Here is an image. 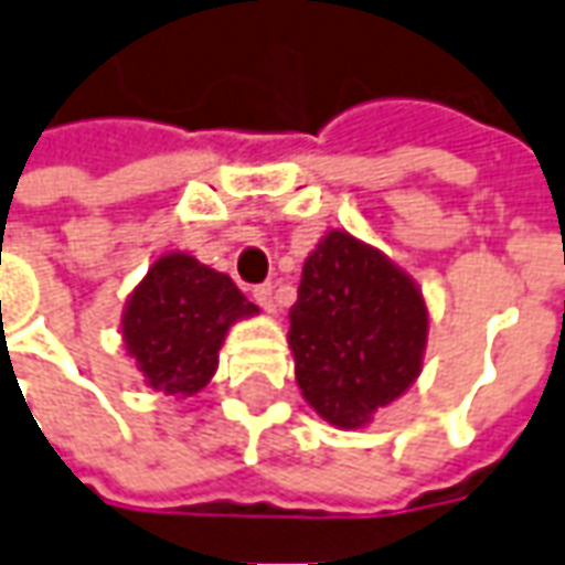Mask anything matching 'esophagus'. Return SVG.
<instances>
[{
    "instance_id": "obj_1",
    "label": "esophagus",
    "mask_w": 565,
    "mask_h": 565,
    "mask_svg": "<svg viewBox=\"0 0 565 565\" xmlns=\"http://www.w3.org/2000/svg\"><path fill=\"white\" fill-rule=\"evenodd\" d=\"M255 301H258L267 313H276V295L274 286L270 282H264V286H255Z\"/></svg>"
}]
</instances>
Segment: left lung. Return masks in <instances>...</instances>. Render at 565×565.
<instances>
[{"mask_svg": "<svg viewBox=\"0 0 565 565\" xmlns=\"http://www.w3.org/2000/svg\"><path fill=\"white\" fill-rule=\"evenodd\" d=\"M430 313L412 276L348 231L307 255L289 310L295 381L307 406L341 430L369 427L418 381Z\"/></svg>", "mask_w": 565, "mask_h": 565, "instance_id": "8db88e82", "label": "left lung"}]
</instances>
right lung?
I'll list each match as a JSON object with an SVG mask.
<instances>
[{
	"label": "right lung",
	"mask_w": 565,
	"mask_h": 565,
	"mask_svg": "<svg viewBox=\"0 0 565 565\" xmlns=\"http://www.w3.org/2000/svg\"><path fill=\"white\" fill-rule=\"evenodd\" d=\"M252 317L258 307L231 276L190 252H166L128 295L119 332L147 387L190 399L215 379L227 332Z\"/></svg>",
	"instance_id": "1"
}]
</instances>
